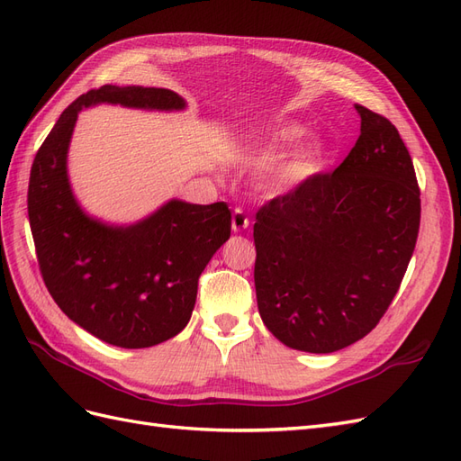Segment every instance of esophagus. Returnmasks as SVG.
Wrapping results in <instances>:
<instances>
[{"mask_svg": "<svg viewBox=\"0 0 461 461\" xmlns=\"http://www.w3.org/2000/svg\"><path fill=\"white\" fill-rule=\"evenodd\" d=\"M248 227H249L248 215L242 212L240 207H236L234 212H232V230H234V232H242V230H246Z\"/></svg>", "mask_w": 461, "mask_h": 461, "instance_id": "34e87169", "label": "esophagus"}]
</instances>
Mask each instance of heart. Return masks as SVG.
Wrapping results in <instances>:
<instances>
[{
	"mask_svg": "<svg viewBox=\"0 0 461 461\" xmlns=\"http://www.w3.org/2000/svg\"><path fill=\"white\" fill-rule=\"evenodd\" d=\"M303 134V129L298 124H288V127L278 131L273 140L263 149L265 158H271L275 153L285 149L292 142H296ZM327 151L321 142H305L298 146L294 151H290L288 156L278 163L269 175L267 188L271 194H285L288 190H294L302 186L323 167Z\"/></svg>",
	"mask_w": 461,
	"mask_h": 461,
	"instance_id": "obj_1",
	"label": "heart"
}]
</instances>
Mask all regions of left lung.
<instances>
[{
	"instance_id": "obj_1",
	"label": "left lung",
	"mask_w": 461,
	"mask_h": 461,
	"mask_svg": "<svg viewBox=\"0 0 461 461\" xmlns=\"http://www.w3.org/2000/svg\"><path fill=\"white\" fill-rule=\"evenodd\" d=\"M361 134L332 173L259 207L258 308L288 348L330 354L364 339L394 300L421 221L413 161L386 117L356 105Z\"/></svg>"
}]
</instances>
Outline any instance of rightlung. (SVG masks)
Segmentation results:
<instances>
[{
  "instance_id": "add662e5",
  "label": "right lung",
  "mask_w": 461,
  "mask_h": 461,
  "mask_svg": "<svg viewBox=\"0 0 461 461\" xmlns=\"http://www.w3.org/2000/svg\"><path fill=\"white\" fill-rule=\"evenodd\" d=\"M180 111L167 88L102 86L68 105L40 146L29 183V221L41 278L61 312L119 348H149L173 339L192 315L198 278L230 236L225 202L171 200L129 227L82 212L68 185L67 151L82 107Z\"/></svg>"
}]
</instances>
